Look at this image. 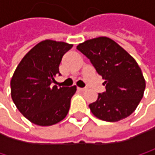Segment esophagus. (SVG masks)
I'll list each match as a JSON object with an SVG mask.
<instances>
[{
	"label": "esophagus",
	"instance_id": "1",
	"mask_svg": "<svg viewBox=\"0 0 155 155\" xmlns=\"http://www.w3.org/2000/svg\"><path fill=\"white\" fill-rule=\"evenodd\" d=\"M79 91H86V88H80V87H78L77 88Z\"/></svg>",
	"mask_w": 155,
	"mask_h": 155
}]
</instances>
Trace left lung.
<instances>
[{
	"label": "left lung",
	"mask_w": 155,
	"mask_h": 155,
	"mask_svg": "<svg viewBox=\"0 0 155 155\" xmlns=\"http://www.w3.org/2000/svg\"><path fill=\"white\" fill-rule=\"evenodd\" d=\"M105 80L106 91L99 93L89 105L92 114L104 121L116 122L130 116L138 106L145 89V80L137 61L107 37L84 41L77 46Z\"/></svg>",
	"instance_id": "obj_1"
}]
</instances>
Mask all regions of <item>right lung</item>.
Instances as JSON below:
<instances>
[{
    "instance_id": "obj_1",
    "label": "right lung",
    "mask_w": 155,
    "mask_h": 155,
    "mask_svg": "<svg viewBox=\"0 0 155 155\" xmlns=\"http://www.w3.org/2000/svg\"><path fill=\"white\" fill-rule=\"evenodd\" d=\"M73 45L47 39L30 49L17 66L11 93L19 112L33 124L47 127L67 115L76 86H51L59 74L63 55Z\"/></svg>"
}]
</instances>
